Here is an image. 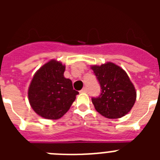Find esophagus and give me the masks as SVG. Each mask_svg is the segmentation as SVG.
Here are the masks:
<instances>
[{
  "label": "esophagus",
  "mask_w": 160,
  "mask_h": 160,
  "mask_svg": "<svg viewBox=\"0 0 160 160\" xmlns=\"http://www.w3.org/2000/svg\"><path fill=\"white\" fill-rule=\"evenodd\" d=\"M80 92H81V93H87V87H84V88H83V89H82L81 91H80Z\"/></svg>",
  "instance_id": "esophagus-1"
}]
</instances>
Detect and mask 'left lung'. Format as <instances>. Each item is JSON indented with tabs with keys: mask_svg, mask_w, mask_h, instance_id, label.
I'll return each instance as SVG.
<instances>
[{
	"mask_svg": "<svg viewBox=\"0 0 160 160\" xmlns=\"http://www.w3.org/2000/svg\"><path fill=\"white\" fill-rule=\"evenodd\" d=\"M101 87L98 97L92 98L96 111L107 118H118L128 114L136 100V91L128 73L114 63L92 66Z\"/></svg>",
	"mask_w": 160,
	"mask_h": 160,
	"instance_id": "8db88e82",
	"label": "left lung"
}]
</instances>
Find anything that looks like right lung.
<instances>
[{
    "mask_svg": "<svg viewBox=\"0 0 160 160\" xmlns=\"http://www.w3.org/2000/svg\"><path fill=\"white\" fill-rule=\"evenodd\" d=\"M66 66L50 60L35 73L29 85L28 97L32 110L47 119H58L71 107L78 92L70 79L64 77Z\"/></svg>",
    "mask_w": 160,
    "mask_h": 160,
    "instance_id": "add662e5",
    "label": "right lung"
}]
</instances>
